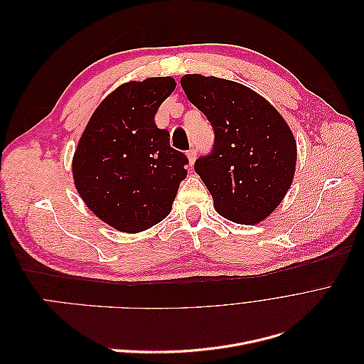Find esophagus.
I'll return each mask as SVG.
<instances>
[{"label":"esophagus","instance_id":"34e87169","mask_svg":"<svg viewBox=\"0 0 364 364\" xmlns=\"http://www.w3.org/2000/svg\"><path fill=\"white\" fill-rule=\"evenodd\" d=\"M186 156H188L190 165H193V164H194V161H196V158H197V153H196V150H194V149H191V150L186 151Z\"/></svg>","mask_w":364,"mask_h":364}]
</instances>
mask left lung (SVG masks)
<instances>
[{
	"mask_svg": "<svg viewBox=\"0 0 364 364\" xmlns=\"http://www.w3.org/2000/svg\"><path fill=\"white\" fill-rule=\"evenodd\" d=\"M188 100L214 129L211 153L194 162L215 211L240 225L269 217L293 182L296 141L266 98L232 80L186 74Z\"/></svg>",
	"mask_w": 364,
	"mask_h": 364,
	"instance_id": "8db88e82",
	"label": "left lung"
}]
</instances>
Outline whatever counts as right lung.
I'll use <instances>...</instances> for the list:
<instances>
[{
  "label": "right lung",
  "instance_id": "1",
  "mask_svg": "<svg viewBox=\"0 0 364 364\" xmlns=\"http://www.w3.org/2000/svg\"><path fill=\"white\" fill-rule=\"evenodd\" d=\"M176 87L173 77L118 86L94 111L73 158L75 188L109 226L135 234L171 211L188 164L170 146L155 115Z\"/></svg>",
  "mask_w": 364,
  "mask_h": 364
}]
</instances>
